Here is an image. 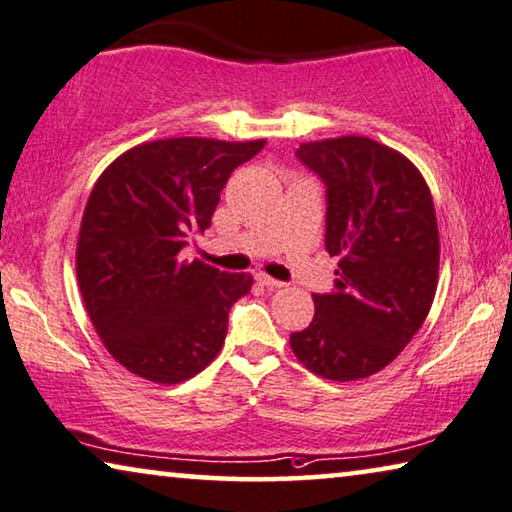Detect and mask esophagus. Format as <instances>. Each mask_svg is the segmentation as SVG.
Segmentation results:
<instances>
[{"instance_id":"1","label":"esophagus","mask_w":512,"mask_h":512,"mask_svg":"<svg viewBox=\"0 0 512 512\" xmlns=\"http://www.w3.org/2000/svg\"><path fill=\"white\" fill-rule=\"evenodd\" d=\"M257 282H259V285L269 287V289H278V287L285 285V282H280V280H276V278L266 276V273H257Z\"/></svg>"}]
</instances>
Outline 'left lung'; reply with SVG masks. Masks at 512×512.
Returning a JSON list of instances; mask_svg holds the SVG:
<instances>
[{"label":"left lung","instance_id":"8db88e82","mask_svg":"<svg viewBox=\"0 0 512 512\" xmlns=\"http://www.w3.org/2000/svg\"><path fill=\"white\" fill-rule=\"evenodd\" d=\"M296 156L326 183V250L340 262L335 292L312 294L315 317L289 345L317 377L365 379L398 358L432 308V193L407 156L363 135L303 142Z\"/></svg>","mask_w":512,"mask_h":512}]
</instances>
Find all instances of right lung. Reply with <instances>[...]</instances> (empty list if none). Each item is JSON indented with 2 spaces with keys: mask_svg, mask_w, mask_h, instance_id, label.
<instances>
[{
  "mask_svg": "<svg viewBox=\"0 0 512 512\" xmlns=\"http://www.w3.org/2000/svg\"><path fill=\"white\" fill-rule=\"evenodd\" d=\"M266 140L167 137L105 167L82 213L75 273L87 315L117 363L154 384H181L223 349L248 273L181 257L204 232L230 174Z\"/></svg>",
  "mask_w": 512,
  "mask_h": 512,
  "instance_id": "add662e5",
  "label": "right lung"
}]
</instances>
